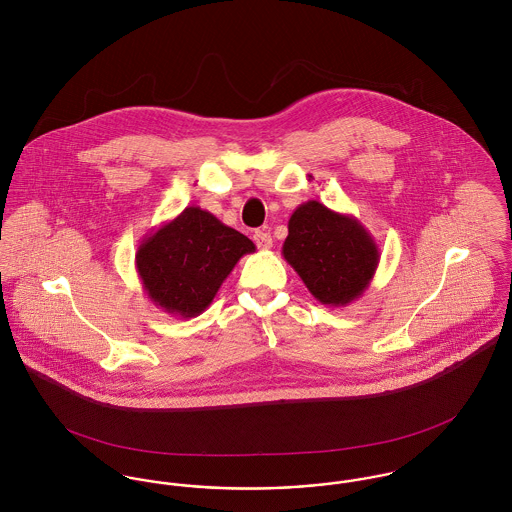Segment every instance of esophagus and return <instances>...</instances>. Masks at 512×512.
<instances>
[{
    "label": "esophagus",
    "instance_id": "34e87169",
    "mask_svg": "<svg viewBox=\"0 0 512 512\" xmlns=\"http://www.w3.org/2000/svg\"><path fill=\"white\" fill-rule=\"evenodd\" d=\"M252 238H254L256 246H258L260 250L272 248V234H270V232H266V230H256V232L252 234Z\"/></svg>",
    "mask_w": 512,
    "mask_h": 512
}]
</instances>
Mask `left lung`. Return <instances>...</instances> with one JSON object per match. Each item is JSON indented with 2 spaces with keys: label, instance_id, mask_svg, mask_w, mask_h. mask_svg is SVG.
<instances>
[{
  "label": "left lung",
  "instance_id": "1",
  "mask_svg": "<svg viewBox=\"0 0 512 512\" xmlns=\"http://www.w3.org/2000/svg\"><path fill=\"white\" fill-rule=\"evenodd\" d=\"M282 254L309 293L331 307L357 301L380 262L378 246L359 219L319 201H307L293 211Z\"/></svg>",
  "mask_w": 512,
  "mask_h": 512
}]
</instances>
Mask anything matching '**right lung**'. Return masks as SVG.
Masks as SVG:
<instances>
[{
	"instance_id": "obj_1",
	"label": "right lung",
	"mask_w": 512,
	"mask_h": 512,
	"mask_svg": "<svg viewBox=\"0 0 512 512\" xmlns=\"http://www.w3.org/2000/svg\"><path fill=\"white\" fill-rule=\"evenodd\" d=\"M254 242L201 207H187L147 234L136 270L149 301L183 319L201 315Z\"/></svg>"
}]
</instances>
